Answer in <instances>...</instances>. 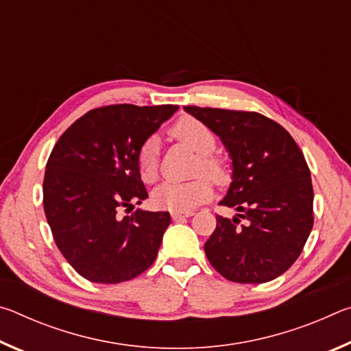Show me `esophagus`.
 Masks as SVG:
<instances>
[{
  "instance_id": "obj_1",
  "label": "esophagus",
  "mask_w": 351,
  "mask_h": 351,
  "mask_svg": "<svg viewBox=\"0 0 351 351\" xmlns=\"http://www.w3.org/2000/svg\"><path fill=\"white\" fill-rule=\"evenodd\" d=\"M193 212H186V213H181V212H171V218H173V221H182V219H186L189 217H192Z\"/></svg>"
}]
</instances>
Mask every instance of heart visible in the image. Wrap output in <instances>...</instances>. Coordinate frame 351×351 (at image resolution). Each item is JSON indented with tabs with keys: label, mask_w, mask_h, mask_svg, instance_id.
<instances>
[{
	"label": "heart",
	"mask_w": 351,
	"mask_h": 351,
	"mask_svg": "<svg viewBox=\"0 0 351 351\" xmlns=\"http://www.w3.org/2000/svg\"><path fill=\"white\" fill-rule=\"evenodd\" d=\"M173 134L178 139L186 142L197 152L201 159L198 164V173L207 175L212 181L221 184L228 178V170L221 159L210 154L215 150L217 139L212 130L204 122L195 117H184L176 123ZM158 141L156 138H148L141 145L138 152V171L141 180L152 184L158 178ZM209 177V178H210ZM206 176H199L193 181L173 182L167 181L158 186L153 192V203L159 209H167L171 212H192L195 207L209 201L212 197V182Z\"/></svg>",
	"instance_id": "1"
}]
</instances>
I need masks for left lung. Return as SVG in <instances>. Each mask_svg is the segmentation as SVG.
I'll list each match as a JSON object with an SVG mask.
<instances>
[{
    "mask_svg": "<svg viewBox=\"0 0 351 351\" xmlns=\"http://www.w3.org/2000/svg\"><path fill=\"white\" fill-rule=\"evenodd\" d=\"M219 136L232 159V182L206 241L207 260L237 283H265L291 268L313 229V184L305 156L280 123L255 111L184 106ZM245 221L241 224V219Z\"/></svg>",
    "mask_w": 351,
    "mask_h": 351,
    "instance_id": "obj_1",
    "label": "left lung"
}]
</instances>
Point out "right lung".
<instances>
[{
    "mask_svg": "<svg viewBox=\"0 0 351 351\" xmlns=\"http://www.w3.org/2000/svg\"><path fill=\"white\" fill-rule=\"evenodd\" d=\"M178 110L130 104L94 108L64 132L46 164L43 207L57 247L94 283L132 280L150 268L169 212L136 209L148 198L138 171L141 145Z\"/></svg>",
    "mask_w": 351,
    "mask_h": 351,
    "instance_id": "1",
    "label": "right lung"
}]
</instances>
